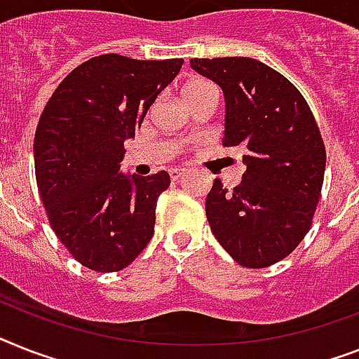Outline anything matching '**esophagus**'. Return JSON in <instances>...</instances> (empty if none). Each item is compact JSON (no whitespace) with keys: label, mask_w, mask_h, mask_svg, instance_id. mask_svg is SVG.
<instances>
[{"label":"esophagus","mask_w":359,"mask_h":359,"mask_svg":"<svg viewBox=\"0 0 359 359\" xmlns=\"http://www.w3.org/2000/svg\"><path fill=\"white\" fill-rule=\"evenodd\" d=\"M187 170L185 168H170V170H168V174H170V177H172V180H180V177L183 176V174H185Z\"/></svg>","instance_id":"1"}]
</instances>
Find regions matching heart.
<instances>
[{
  "mask_svg": "<svg viewBox=\"0 0 359 359\" xmlns=\"http://www.w3.org/2000/svg\"><path fill=\"white\" fill-rule=\"evenodd\" d=\"M211 90H215L211 82H207V80L203 79H192L183 86V99L187 100V104H191L192 100L198 99L200 95H203L205 91Z\"/></svg>",
  "mask_w": 359,
  "mask_h": 359,
  "instance_id": "heart-1",
  "label": "heart"
}]
</instances>
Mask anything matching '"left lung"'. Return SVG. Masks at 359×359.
<instances>
[{
	"label": "left lung",
	"instance_id": "obj_1",
	"mask_svg": "<svg viewBox=\"0 0 359 359\" xmlns=\"http://www.w3.org/2000/svg\"><path fill=\"white\" fill-rule=\"evenodd\" d=\"M226 99L224 147L242 150L245 172L233 189L215 180L205 212L212 235L244 268L288 257L312 226L327 152L301 91L248 56L191 58Z\"/></svg>",
	"mask_w": 359,
	"mask_h": 359
}]
</instances>
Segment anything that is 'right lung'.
I'll return each instance as SVG.
<instances>
[{
	"label": "right lung",
	"instance_id": "add662e5",
	"mask_svg": "<svg viewBox=\"0 0 359 359\" xmlns=\"http://www.w3.org/2000/svg\"><path fill=\"white\" fill-rule=\"evenodd\" d=\"M183 58L133 60L100 55L62 80L41 111L34 170L55 235L82 266L109 273L132 264L154 235L168 172H121L124 141Z\"/></svg>",
	"mask_w": 359,
	"mask_h": 359
}]
</instances>
